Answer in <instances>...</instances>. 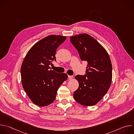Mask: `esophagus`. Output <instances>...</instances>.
<instances>
[{"label":"esophagus","instance_id":"esophagus-1","mask_svg":"<svg viewBox=\"0 0 134 134\" xmlns=\"http://www.w3.org/2000/svg\"><path fill=\"white\" fill-rule=\"evenodd\" d=\"M68 77L69 80H71V79H72V77H73V76H70V75H68Z\"/></svg>","mask_w":134,"mask_h":134}]
</instances>
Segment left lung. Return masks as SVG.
I'll return each instance as SVG.
<instances>
[{"mask_svg": "<svg viewBox=\"0 0 134 134\" xmlns=\"http://www.w3.org/2000/svg\"><path fill=\"white\" fill-rule=\"evenodd\" d=\"M70 39L81 60L87 62L85 75L75 76L79 87L74 93V98L85 106L95 105L107 93L111 84L110 57L105 49L87 34H78Z\"/></svg>", "mask_w": 134, "mask_h": 134, "instance_id": "left-lung-1", "label": "left lung"}]
</instances>
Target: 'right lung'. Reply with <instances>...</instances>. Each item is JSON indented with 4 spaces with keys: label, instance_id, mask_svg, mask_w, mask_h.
<instances>
[{
    "label": "right lung",
    "instance_id": "add662e5",
    "mask_svg": "<svg viewBox=\"0 0 134 134\" xmlns=\"http://www.w3.org/2000/svg\"><path fill=\"white\" fill-rule=\"evenodd\" d=\"M66 37L50 35L36 43L28 51L21 68L22 84L35 105H48L53 102L59 87L68 76L50 69L55 60V52Z\"/></svg>",
    "mask_w": 134,
    "mask_h": 134
}]
</instances>
